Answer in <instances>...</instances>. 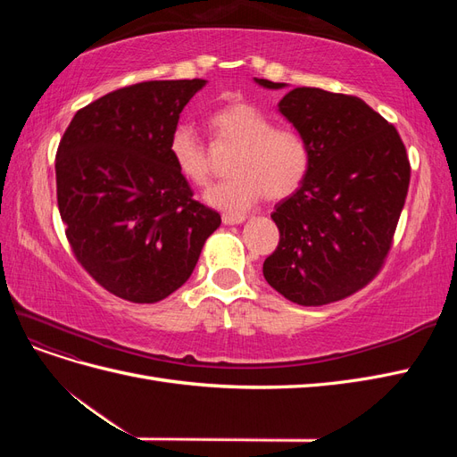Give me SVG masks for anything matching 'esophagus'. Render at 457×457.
Masks as SVG:
<instances>
[{
	"label": "esophagus",
	"mask_w": 457,
	"mask_h": 457,
	"mask_svg": "<svg viewBox=\"0 0 457 457\" xmlns=\"http://www.w3.org/2000/svg\"><path fill=\"white\" fill-rule=\"evenodd\" d=\"M247 217L245 215H230V213H225L223 215V223L225 225H240V223H244Z\"/></svg>",
	"instance_id": "1"
}]
</instances>
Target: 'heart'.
<instances>
[{"label": "heart", "mask_w": 457, "mask_h": 457, "mask_svg": "<svg viewBox=\"0 0 457 457\" xmlns=\"http://www.w3.org/2000/svg\"><path fill=\"white\" fill-rule=\"evenodd\" d=\"M220 141L237 145L230 179L213 185L204 200L217 210L244 213L269 196L286 198L303 185L311 168L309 145L289 128H272L270 118L250 103H230L210 116ZM170 154L177 171L192 185L204 187L212 163L195 126L177 123L170 135Z\"/></svg>", "instance_id": "obj_1"}]
</instances>
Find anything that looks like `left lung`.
Wrapping results in <instances>:
<instances>
[{"label":"left lung","mask_w":457,"mask_h":457,"mask_svg":"<svg viewBox=\"0 0 457 457\" xmlns=\"http://www.w3.org/2000/svg\"><path fill=\"white\" fill-rule=\"evenodd\" d=\"M255 84L287 87L259 78ZM278 112L307 141L311 168L270 215L280 242L262 276L297 305H326L381 269L408 195L410 162L396 129L358 96L295 87Z\"/></svg>","instance_id":"left-lung-1"}]
</instances>
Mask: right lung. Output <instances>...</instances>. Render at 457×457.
<instances>
[{
	"label": "right lung",
	"mask_w": 457,
	"mask_h": 457,
	"mask_svg": "<svg viewBox=\"0 0 457 457\" xmlns=\"http://www.w3.org/2000/svg\"><path fill=\"white\" fill-rule=\"evenodd\" d=\"M205 79L143 81L81 108L54 171L66 238L110 294L156 303L181 287L220 215L192 198L170 135Z\"/></svg>",
	"instance_id": "1"
}]
</instances>
